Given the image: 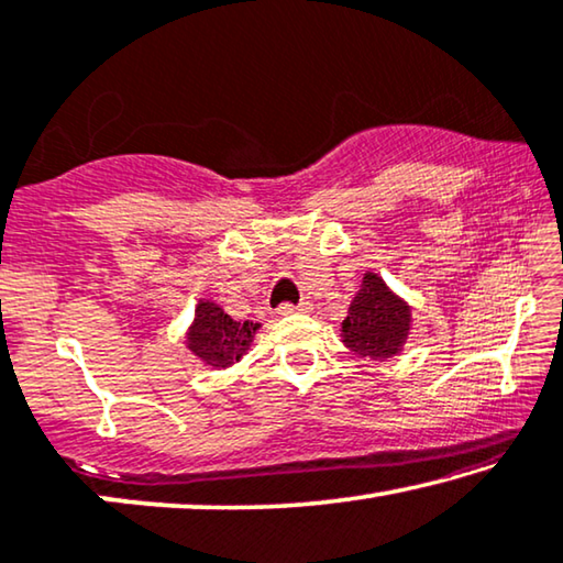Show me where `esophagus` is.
Here are the masks:
<instances>
[{"label":"esophagus","instance_id":"1","mask_svg":"<svg viewBox=\"0 0 563 563\" xmlns=\"http://www.w3.org/2000/svg\"><path fill=\"white\" fill-rule=\"evenodd\" d=\"M303 310H308V303H280L278 313L280 316H290V313H303Z\"/></svg>","mask_w":563,"mask_h":563}]
</instances>
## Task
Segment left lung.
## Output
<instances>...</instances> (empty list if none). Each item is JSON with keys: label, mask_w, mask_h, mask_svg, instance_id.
I'll return each mask as SVG.
<instances>
[{"label": "left lung", "mask_w": 563, "mask_h": 563, "mask_svg": "<svg viewBox=\"0 0 563 563\" xmlns=\"http://www.w3.org/2000/svg\"><path fill=\"white\" fill-rule=\"evenodd\" d=\"M409 333V306L394 296L379 275L366 273L362 290L343 321V343L372 358L397 354Z\"/></svg>", "instance_id": "1"}]
</instances>
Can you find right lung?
Wrapping results in <instances>:
<instances>
[{
    "mask_svg": "<svg viewBox=\"0 0 563 563\" xmlns=\"http://www.w3.org/2000/svg\"><path fill=\"white\" fill-rule=\"evenodd\" d=\"M255 331L257 323L253 321H232L220 306L199 303L189 331V349L207 364L224 368L240 362Z\"/></svg>",
    "mask_w": 563,
    "mask_h": 563,
    "instance_id": "add662e5",
    "label": "right lung"
}]
</instances>
